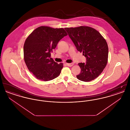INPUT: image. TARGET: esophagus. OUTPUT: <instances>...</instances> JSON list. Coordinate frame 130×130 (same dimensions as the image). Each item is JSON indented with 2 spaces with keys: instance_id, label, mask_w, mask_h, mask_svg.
<instances>
[{
  "instance_id": "34e87169",
  "label": "esophagus",
  "mask_w": 130,
  "mask_h": 130,
  "mask_svg": "<svg viewBox=\"0 0 130 130\" xmlns=\"http://www.w3.org/2000/svg\"><path fill=\"white\" fill-rule=\"evenodd\" d=\"M74 63H66V65L69 66V67H72L74 65Z\"/></svg>"
}]
</instances>
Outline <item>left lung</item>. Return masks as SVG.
I'll use <instances>...</instances> for the list:
<instances>
[{
  "label": "left lung",
  "instance_id": "left-lung-1",
  "mask_svg": "<svg viewBox=\"0 0 130 130\" xmlns=\"http://www.w3.org/2000/svg\"><path fill=\"white\" fill-rule=\"evenodd\" d=\"M76 49L86 57L79 63L81 73L78 79L89 82L97 78L105 68L108 58V46L99 31L89 26L65 28Z\"/></svg>",
  "mask_w": 130,
  "mask_h": 130
}]
</instances>
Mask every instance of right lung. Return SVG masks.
<instances>
[{
    "label": "right lung",
    "instance_id": "1",
    "mask_svg": "<svg viewBox=\"0 0 130 130\" xmlns=\"http://www.w3.org/2000/svg\"><path fill=\"white\" fill-rule=\"evenodd\" d=\"M66 36V31L62 28L40 26L26 38L23 48L24 59L28 70L37 79L51 80L60 74L63 64L55 62L51 57V52Z\"/></svg>",
    "mask_w": 130,
    "mask_h": 130
}]
</instances>
